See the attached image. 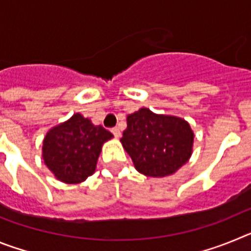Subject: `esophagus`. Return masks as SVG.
I'll return each mask as SVG.
<instances>
[{
    "label": "esophagus",
    "instance_id": "1",
    "mask_svg": "<svg viewBox=\"0 0 251 251\" xmlns=\"http://www.w3.org/2000/svg\"><path fill=\"white\" fill-rule=\"evenodd\" d=\"M112 133L114 134L115 138H119V137H121V129H119V128H112Z\"/></svg>",
    "mask_w": 251,
    "mask_h": 251
}]
</instances>
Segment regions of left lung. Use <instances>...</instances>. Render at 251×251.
Here are the masks:
<instances>
[{
  "label": "left lung",
  "mask_w": 251,
  "mask_h": 251,
  "mask_svg": "<svg viewBox=\"0 0 251 251\" xmlns=\"http://www.w3.org/2000/svg\"><path fill=\"white\" fill-rule=\"evenodd\" d=\"M121 142L138 172L165 177L190 159L194 132L185 119L141 108L127 117V129Z\"/></svg>",
  "instance_id": "8db88e82"
}]
</instances>
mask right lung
<instances>
[{"label":"right lung","mask_w":251,"mask_h":251,"mask_svg":"<svg viewBox=\"0 0 251 251\" xmlns=\"http://www.w3.org/2000/svg\"><path fill=\"white\" fill-rule=\"evenodd\" d=\"M110 138L109 130L75 113L48 132L43 142L44 162L61 182H83L94 174L101 146Z\"/></svg>","instance_id":"add662e5"}]
</instances>
